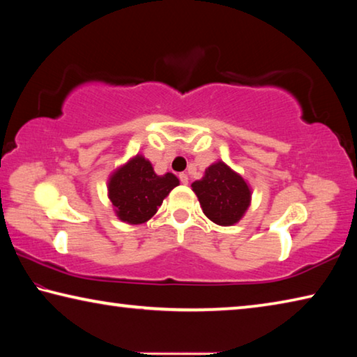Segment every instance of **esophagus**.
<instances>
[{
    "mask_svg": "<svg viewBox=\"0 0 357 357\" xmlns=\"http://www.w3.org/2000/svg\"><path fill=\"white\" fill-rule=\"evenodd\" d=\"M179 181H181V183H183V184H189V176H187L185 173H181V174H179Z\"/></svg>",
    "mask_w": 357,
    "mask_h": 357,
    "instance_id": "34e87169",
    "label": "esophagus"
}]
</instances>
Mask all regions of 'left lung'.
<instances>
[{
  "instance_id": "8db88e82",
  "label": "left lung",
  "mask_w": 357,
  "mask_h": 357,
  "mask_svg": "<svg viewBox=\"0 0 357 357\" xmlns=\"http://www.w3.org/2000/svg\"><path fill=\"white\" fill-rule=\"evenodd\" d=\"M208 219L217 225H233L249 208L250 189L245 181L223 162L208 167L204 176L192 184Z\"/></svg>"
}]
</instances>
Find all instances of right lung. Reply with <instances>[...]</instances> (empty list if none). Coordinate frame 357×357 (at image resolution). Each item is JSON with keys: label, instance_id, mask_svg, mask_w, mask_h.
I'll list each match as a JSON object with an SVG mask.
<instances>
[{"label": "right lung", "instance_id": "obj_1", "mask_svg": "<svg viewBox=\"0 0 357 357\" xmlns=\"http://www.w3.org/2000/svg\"><path fill=\"white\" fill-rule=\"evenodd\" d=\"M178 184L173 173L157 176L153 165L144 157L137 155L113 173L108 195L119 219L137 225L149 220Z\"/></svg>", "mask_w": 357, "mask_h": 357}]
</instances>
